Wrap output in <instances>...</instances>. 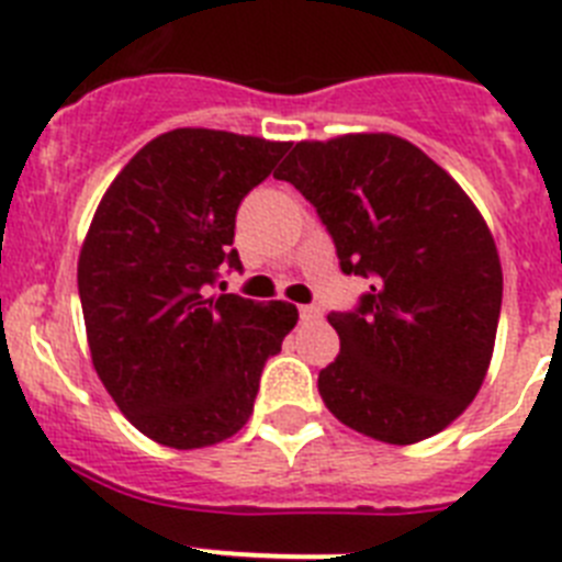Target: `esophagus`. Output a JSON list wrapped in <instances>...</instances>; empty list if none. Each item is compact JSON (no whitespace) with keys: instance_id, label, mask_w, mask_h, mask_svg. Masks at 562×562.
Returning a JSON list of instances; mask_svg holds the SVG:
<instances>
[{"instance_id":"obj_1","label":"esophagus","mask_w":562,"mask_h":562,"mask_svg":"<svg viewBox=\"0 0 562 562\" xmlns=\"http://www.w3.org/2000/svg\"><path fill=\"white\" fill-rule=\"evenodd\" d=\"M301 321H304V324H312V321H321V317H324V312H321V306H315V304H310V306H301Z\"/></svg>"}]
</instances>
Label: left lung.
<instances>
[{
    "mask_svg": "<svg viewBox=\"0 0 562 562\" xmlns=\"http://www.w3.org/2000/svg\"><path fill=\"white\" fill-rule=\"evenodd\" d=\"M276 177L315 207L340 270L371 284L355 310L329 312L340 355L317 374L326 408L389 445L448 428L484 382L504 292L470 196L394 134L295 143Z\"/></svg>",
    "mask_w": 562,
    "mask_h": 562,
    "instance_id": "8db88e82",
    "label": "left lung"
}]
</instances>
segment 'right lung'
Returning a JSON list of instances; mask_svg holds the SVG:
<instances>
[{
    "mask_svg": "<svg viewBox=\"0 0 562 562\" xmlns=\"http://www.w3.org/2000/svg\"><path fill=\"white\" fill-rule=\"evenodd\" d=\"M290 143L173 128L103 193L78 258L92 362L134 428L166 448H207L252 414L265 362L297 324L284 301L213 295L241 270L236 211Z\"/></svg>",
    "mask_w": 562,
    "mask_h": 562,
    "instance_id": "obj_1",
    "label": "right lung"
}]
</instances>
